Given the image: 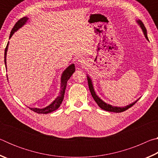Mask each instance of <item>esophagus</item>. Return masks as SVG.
<instances>
[{
	"mask_svg": "<svg viewBox=\"0 0 158 158\" xmlns=\"http://www.w3.org/2000/svg\"><path fill=\"white\" fill-rule=\"evenodd\" d=\"M77 63H78V65H80L83 66V65H85V63H86V62H85V58H79V59L78 60V61H77Z\"/></svg>",
	"mask_w": 158,
	"mask_h": 158,
	"instance_id": "1",
	"label": "esophagus"
}]
</instances>
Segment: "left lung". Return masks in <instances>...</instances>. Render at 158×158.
<instances>
[{
	"label": "left lung",
	"mask_w": 158,
	"mask_h": 158,
	"mask_svg": "<svg viewBox=\"0 0 158 158\" xmlns=\"http://www.w3.org/2000/svg\"><path fill=\"white\" fill-rule=\"evenodd\" d=\"M136 21H137L138 25L139 26V27L141 28V30H142L144 36H145V37H146V39L148 41H149L148 36H147V31H146V27L144 26V24L143 23L142 21H141V20H139V19L136 20ZM87 80H88V84H89V90L90 91V93H91V95H92V97L93 98V99H94V100L96 102V103L98 104V105L100 106L102 109H103V110H105V111H110V112H115V113H120V112H123L125 110H127V109H128L129 108H130L132 106H133L139 100V98L138 100L135 101L132 103H131L130 105H128L125 106H115L113 105H109V104L106 103L105 102H104L102 100V99H100L97 95H96V93L94 90V88H93L92 79H90V77L89 76V74L87 75Z\"/></svg>",
	"instance_id": "8db88e82"
}]
</instances>
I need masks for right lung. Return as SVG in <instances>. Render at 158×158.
<instances>
[{
  "label": "right lung",
  "mask_w": 158,
  "mask_h": 158,
  "mask_svg": "<svg viewBox=\"0 0 158 158\" xmlns=\"http://www.w3.org/2000/svg\"><path fill=\"white\" fill-rule=\"evenodd\" d=\"M28 18L27 17H24L23 18H21V19L19 20L17 23H15V25L13 28L12 29L11 33H10V39L12 37V36L14 35L15 32H17L19 29H20L21 27H23L26 23L28 22ZM8 46H9V42H7V47L5 49V68L7 69V49H8ZM75 72V66H74V64L73 63L71 65H69L68 68H67L63 72L62 74L60 76V93L58 96H57V98L53 100L52 103L50 104L49 105L47 106L46 107L40 109V108H32V107H29L28 108L31 109V110L35 112H36L37 114H49L51 113V112H53L56 110L59 106H60L61 103L64 99V95H65V91L66 89V86H67V82L69 80V79L70 78L71 76L73 75V74ZM7 78L8 79V77H7Z\"/></svg>",
  "instance_id": "right-lung-1"
}]
</instances>
